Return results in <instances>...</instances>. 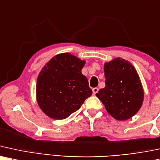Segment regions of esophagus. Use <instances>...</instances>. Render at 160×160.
Here are the masks:
<instances>
[{
  "mask_svg": "<svg viewBox=\"0 0 160 160\" xmlns=\"http://www.w3.org/2000/svg\"><path fill=\"white\" fill-rule=\"evenodd\" d=\"M98 91H99V88H93V95L97 94V93H98Z\"/></svg>",
  "mask_w": 160,
  "mask_h": 160,
  "instance_id": "esophagus-1",
  "label": "esophagus"
}]
</instances>
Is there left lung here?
Returning <instances> with one entry per match:
<instances>
[{
    "mask_svg": "<svg viewBox=\"0 0 160 160\" xmlns=\"http://www.w3.org/2000/svg\"><path fill=\"white\" fill-rule=\"evenodd\" d=\"M106 87L97 97L107 112L118 121L134 116L142 107L144 91L138 73L129 62L115 58L104 65Z\"/></svg>",
    "mask_w": 160,
    "mask_h": 160,
    "instance_id": "obj_1",
    "label": "left lung"
}]
</instances>
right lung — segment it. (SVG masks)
I'll use <instances>...</instances> for the list:
<instances>
[{
  "label": "right lung",
  "instance_id": "add662e5",
  "mask_svg": "<svg viewBox=\"0 0 160 160\" xmlns=\"http://www.w3.org/2000/svg\"><path fill=\"white\" fill-rule=\"evenodd\" d=\"M84 63L72 54L63 53L43 67L37 78V99L47 116L65 119L92 95L88 78L82 73Z\"/></svg>",
  "mask_w": 160,
  "mask_h": 160
}]
</instances>
